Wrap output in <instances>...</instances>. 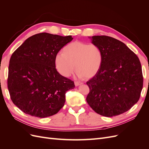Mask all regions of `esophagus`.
I'll return each instance as SVG.
<instances>
[{
    "label": "esophagus",
    "mask_w": 149,
    "mask_h": 149,
    "mask_svg": "<svg viewBox=\"0 0 149 149\" xmlns=\"http://www.w3.org/2000/svg\"><path fill=\"white\" fill-rule=\"evenodd\" d=\"M83 84V83H81V82L74 81V84H75L76 86H79V85H80V84Z\"/></svg>",
    "instance_id": "obj_1"
}]
</instances>
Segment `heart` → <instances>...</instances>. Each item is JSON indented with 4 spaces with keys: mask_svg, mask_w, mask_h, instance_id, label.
<instances>
[{
    "mask_svg": "<svg viewBox=\"0 0 149 149\" xmlns=\"http://www.w3.org/2000/svg\"><path fill=\"white\" fill-rule=\"evenodd\" d=\"M102 61V52L98 46L81 41L67 45L64 53H58L55 56L56 69L65 77L71 76L76 68L79 77L93 78L100 71Z\"/></svg>",
    "mask_w": 149,
    "mask_h": 149,
    "instance_id": "b5f03b06",
    "label": "heart"
}]
</instances>
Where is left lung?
Here are the masks:
<instances>
[{"label": "left lung", "mask_w": 149, "mask_h": 149, "mask_svg": "<svg viewBox=\"0 0 149 149\" xmlns=\"http://www.w3.org/2000/svg\"><path fill=\"white\" fill-rule=\"evenodd\" d=\"M101 49L102 61L98 73L86 82V101L96 113L106 117L127 111L139 101L143 87L138 56L119 40L106 35L91 37Z\"/></svg>", "instance_id": "left-lung-1"}]
</instances>
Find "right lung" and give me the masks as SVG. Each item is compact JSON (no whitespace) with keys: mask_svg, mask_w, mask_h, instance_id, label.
<instances>
[{"mask_svg":"<svg viewBox=\"0 0 149 149\" xmlns=\"http://www.w3.org/2000/svg\"><path fill=\"white\" fill-rule=\"evenodd\" d=\"M73 39L71 35L37 33L12 53L7 87L13 103L25 114L47 118L64 106L66 92L75 86L57 71L55 56Z\"/></svg>","mask_w":149,"mask_h":149,"instance_id":"right-lung-1","label":"right lung"}]
</instances>
